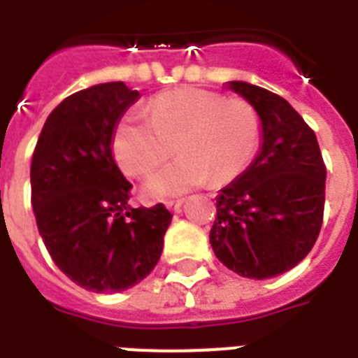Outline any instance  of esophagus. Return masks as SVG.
<instances>
[{"label":"esophagus","mask_w":358,"mask_h":358,"mask_svg":"<svg viewBox=\"0 0 358 358\" xmlns=\"http://www.w3.org/2000/svg\"><path fill=\"white\" fill-rule=\"evenodd\" d=\"M182 204H184V201H182V199H178V201H167V202H165V206H167V210H171V212H180Z\"/></svg>","instance_id":"34e87169"}]
</instances>
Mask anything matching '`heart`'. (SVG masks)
<instances>
[{
	"mask_svg": "<svg viewBox=\"0 0 358 358\" xmlns=\"http://www.w3.org/2000/svg\"><path fill=\"white\" fill-rule=\"evenodd\" d=\"M146 115L148 119L129 113L120 120L113 154L124 173L143 178L176 146L180 157L145 184L150 199L182 195L210 178L213 184H229L249 169L260 150V115L241 98L180 87L152 98Z\"/></svg>",
	"mask_w": 358,
	"mask_h": 358,
	"instance_id": "1",
	"label": "heart"
}]
</instances>
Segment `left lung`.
Wrapping results in <instances>:
<instances>
[{"instance_id":"left-lung-1","label":"left lung","mask_w":358,"mask_h":358,"mask_svg":"<svg viewBox=\"0 0 358 358\" xmlns=\"http://www.w3.org/2000/svg\"><path fill=\"white\" fill-rule=\"evenodd\" d=\"M262 120L255 162L217 195L210 243L241 277H277L295 267L316 243L323 223L325 176L316 134L282 96L229 81Z\"/></svg>"}]
</instances>
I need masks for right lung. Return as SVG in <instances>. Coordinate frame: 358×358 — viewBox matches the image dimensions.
Returning <instances> with one entry per match:
<instances>
[{
  "label": "right lung",
  "mask_w": 358,
  "mask_h": 358,
  "mask_svg": "<svg viewBox=\"0 0 358 358\" xmlns=\"http://www.w3.org/2000/svg\"><path fill=\"white\" fill-rule=\"evenodd\" d=\"M139 92L122 81L64 98L44 122L31 162V204L55 266L81 288L117 294L156 267L171 212L131 208L115 163L119 120Z\"/></svg>",
  "instance_id": "right-lung-1"
}]
</instances>
